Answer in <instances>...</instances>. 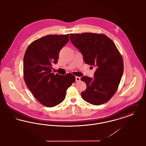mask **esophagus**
I'll use <instances>...</instances> for the list:
<instances>
[{
	"label": "esophagus",
	"mask_w": 146,
	"mask_h": 146,
	"mask_svg": "<svg viewBox=\"0 0 146 146\" xmlns=\"http://www.w3.org/2000/svg\"><path fill=\"white\" fill-rule=\"evenodd\" d=\"M80 80V77H76V82H79Z\"/></svg>",
	"instance_id": "34e87169"
}]
</instances>
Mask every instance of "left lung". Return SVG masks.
Returning a JSON list of instances; mask_svg holds the SVG:
<instances>
[{
  "label": "left lung",
  "mask_w": 146,
  "mask_h": 146,
  "mask_svg": "<svg viewBox=\"0 0 146 146\" xmlns=\"http://www.w3.org/2000/svg\"><path fill=\"white\" fill-rule=\"evenodd\" d=\"M70 40L82 53L86 64L96 67L94 78L84 76L86 84L81 93L88 103L100 105L108 102L117 90L123 72V62L116 45L103 34H70Z\"/></svg>",
  "instance_id": "obj_1"
}]
</instances>
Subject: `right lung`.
<instances>
[{
	"mask_svg": "<svg viewBox=\"0 0 146 146\" xmlns=\"http://www.w3.org/2000/svg\"><path fill=\"white\" fill-rule=\"evenodd\" d=\"M68 41L69 34L47 35L30 43L25 53V82L36 99L45 106L62 103L67 89L76 82L70 73L60 76L52 73V64L58 62L60 50Z\"/></svg>",
	"mask_w": 146,
	"mask_h": 146,
	"instance_id": "obj_1",
	"label": "right lung"
}]
</instances>
